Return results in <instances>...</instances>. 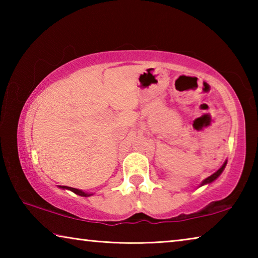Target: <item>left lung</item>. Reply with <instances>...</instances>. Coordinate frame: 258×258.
Instances as JSON below:
<instances>
[{
  "label": "left lung",
  "instance_id": "8db88e82",
  "mask_svg": "<svg viewBox=\"0 0 258 258\" xmlns=\"http://www.w3.org/2000/svg\"><path fill=\"white\" fill-rule=\"evenodd\" d=\"M225 165H226V161H225V163L223 164V166H222V167H221L220 169H218V171H217L216 173H214L213 175H211L209 177H207L206 180H204V182L202 183V185H204V184H207V183H211V182H213L214 180H216V178L221 175V173L223 172V169H224V167H225Z\"/></svg>",
  "mask_w": 258,
  "mask_h": 258
}]
</instances>
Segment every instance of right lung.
<instances>
[{
  "instance_id": "1",
  "label": "right lung",
  "mask_w": 258,
  "mask_h": 258,
  "mask_svg": "<svg viewBox=\"0 0 258 258\" xmlns=\"http://www.w3.org/2000/svg\"><path fill=\"white\" fill-rule=\"evenodd\" d=\"M59 186L62 187V189L71 190V191L74 192V194H76L78 196H82V197H89V196H91V194H85V192H83V191L78 190V189H75V187H71V186H66V185H59Z\"/></svg>"
}]
</instances>
